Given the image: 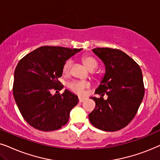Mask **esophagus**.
Returning <instances> with one entry per match:
<instances>
[{"label": "esophagus", "instance_id": "obj_1", "mask_svg": "<svg viewBox=\"0 0 160 160\" xmlns=\"http://www.w3.org/2000/svg\"><path fill=\"white\" fill-rule=\"evenodd\" d=\"M86 99L85 98H82V97H79V102H84Z\"/></svg>", "mask_w": 160, "mask_h": 160}]
</instances>
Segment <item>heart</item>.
<instances>
[{
  "mask_svg": "<svg viewBox=\"0 0 160 160\" xmlns=\"http://www.w3.org/2000/svg\"><path fill=\"white\" fill-rule=\"evenodd\" d=\"M82 60L89 70L92 71L97 67V61L91 55H84L82 56ZM72 65V61L71 59H69L64 63L63 67V72L64 74H68L70 72ZM90 86V83L85 81H78V80H74L68 84V87L70 90L73 92L78 93L79 95H82L85 93V89Z\"/></svg>",
  "mask_w": 160,
  "mask_h": 160,
  "instance_id": "heart-1",
  "label": "heart"
}]
</instances>
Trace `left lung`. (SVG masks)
<instances>
[{
	"label": "left lung",
	"instance_id": "obj_1",
	"mask_svg": "<svg viewBox=\"0 0 160 160\" xmlns=\"http://www.w3.org/2000/svg\"><path fill=\"white\" fill-rule=\"evenodd\" d=\"M105 66V74L96 89L100 98L91 97L96 103L88 115L90 122L106 132L118 131L130 123L137 113L145 88L139 65L128 55L118 49H93ZM107 94L105 100L103 97Z\"/></svg>",
	"mask_w": 160,
	"mask_h": 160
}]
</instances>
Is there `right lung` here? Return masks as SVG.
<instances>
[{
	"mask_svg": "<svg viewBox=\"0 0 160 160\" xmlns=\"http://www.w3.org/2000/svg\"><path fill=\"white\" fill-rule=\"evenodd\" d=\"M82 49L44 46L28 53L14 70L13 95L23 118L33 128L57 130L68 122L78 97L66 89L62 94L61 78L64 63Z\"/></svg>",
	"mask_w": 160,
	"mask_h": 160,
	"instance_id": "obj_1",
	"label": "right lung"
}]
</instances>
